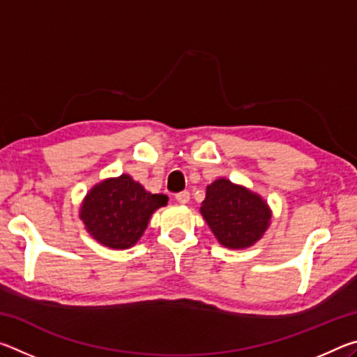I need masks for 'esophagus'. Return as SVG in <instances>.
I'll list each match as a JSON object with an SVG mask.
<instances>
[{
	"label": "esophagus",
	"mask_w": 357,
	"mask_h": 357,
	"mask_svg": "<svg viewBox=\"0 0 357 357\" xmlns=\"http://www.w3.org/2000/svg\"><path fill=\"white\" fill-rule=\"evenodd\" d=\"M176 202L179 203V204H187L189 203V200H190V193L189 192H179V193H176Z\"/></svg>",
	"instance_id": "obj_1"
}]
</instances>
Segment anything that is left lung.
Masks as SVG:
<instances>
[{
  "label": "left lung",
  "instance_id": "1",
  "mask_svg": "<svg viewBox=\"0 0 357 357\" xmlns=\"http://www.w3.org/2000/svg\"><path fill=\"white\" fill-rule=\"evenodd\" d=\"M200 213L219 244L231 250L255 245L273 219V211L259 193L227 178L206 187Z\"/></svg>",
  "mask_w": 357,
  "mask_h": 357
}]
</instances>
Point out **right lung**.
Instances as JSON below:
<instances>
[{"mask_svg":"<svg viewBox=\"0 0 357 357\" xmlns=\"http://www.w3.org/2000/svg\"><path fill=\"white\" fill-rule=\"evenodd\" d=\"M167 203L164 193H151L130 174H121L93 185L83 198L78 217L99 244L124 250L138 243L151 215Z\"/></svg>","mask_w":357,"mask_h":357,"instance_id":"1","label":"right lung"}]
</instances>
